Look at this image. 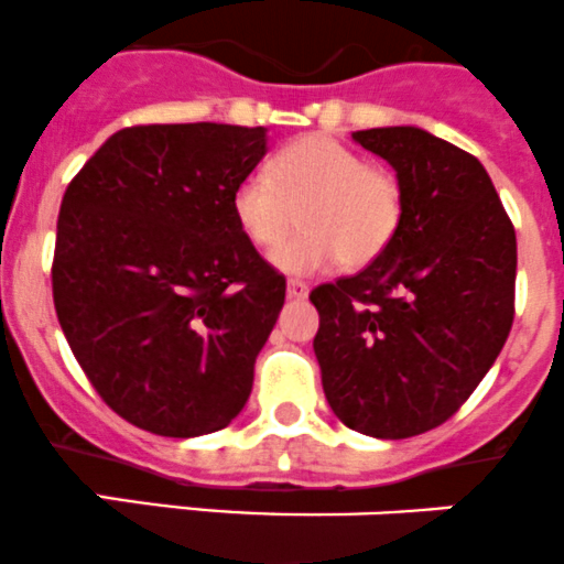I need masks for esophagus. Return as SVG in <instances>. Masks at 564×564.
<instances>
[{
    "label": "esophagus",
    "instance_id": "obj_1",
    "mask_svg": "<svg viewBox=\"0 0 564 564\" xmlns=\"http://www.w3.org/2000/svg\"><path fill=\"white\" fill-rule=\"evenodd\" d=\"M286 294H289V300H305V297H308V283L289 281L286 283Z\"/></svg>",
    "mask_w": 564,
    "mask_h": 564
}]
</instances>
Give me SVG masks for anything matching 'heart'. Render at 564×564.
<instances>
[{
    "instance_id": "1",
    "label": "heart",
    "mask_w": 564,
    "mask_h": 564,
    "mask_svg": "<svg viewBox=\"0 0 564 564\" xmlns=\"http://www.w3.org/2000/svg\"><path fill=\"white\" fill-rule=\"evenodd\" d=\"M231 212L250 245L275 248L294 228L303 231L272 253L289 275H311L341 259L349 270L380 259L402 223V189L388 171L333 137H300L278 151L267 173H250L234 187Z\"/></svg>"
}]
</instances>
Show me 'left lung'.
<instances>
[{
	"instance_id": "left-lung-1",
	"label": "left lung",
	"mask_w": 564,
	"mask_h": 564,
	"mask_svg": "<svg viewBox=\"0 0 564 564\" xmlns=\"http://www.w3.org/2000/svg\"><path fill=\"white\" fill-rule=\"evenodd\" d=\"M352 140L397 171L402 223L364 272L311 292L333 413L371 438L438 427L499 358L516 314V228L477 156L419 129Z\"/></svg>"
}]
</instances>
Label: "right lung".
<instances>
[{
	"label": "right lung",
	"mask_w": 564,
	"mask_h": 564,
	"mask_svg": "<svg viewBox=\"0 0 564 564\" xmlns=\"http://www.w3.org/2000/svg\"><path fill=\"white\" fill-rule=\"evenodd\" d=\"M264 154V126H131L65 189L54 308L87 380L134 427L198 438L248 402L286 297L231 212Z\"/></svg>",
	"instance_id": "add662e5"
}]
</instances>
